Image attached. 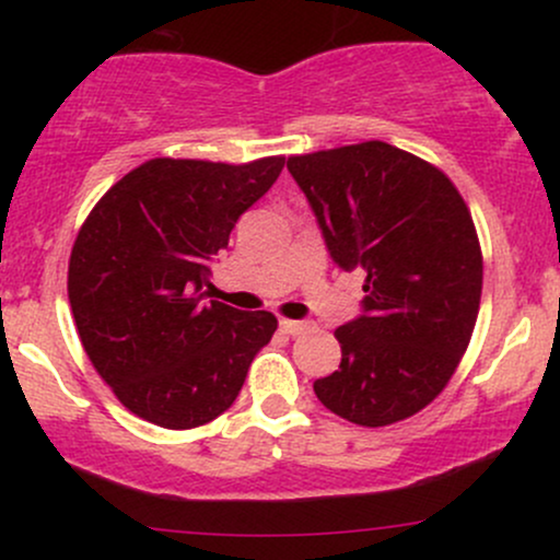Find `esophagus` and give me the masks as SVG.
Returning <instances> with one entry per match:
<instances>
[{
	"mask_svg": "<svg viewBox=\"0 0 560 560\" xmlns=\"http://www.w3.org/2000/svg\"><path fill=\"white\" fill-rule=\"evenodd\" d=\"M281 329L287 334H292V337H298V334H305L313 329V324H307V320H292V318H281Z\"/></svg>",
	"mask_w": 560,
	"mask_h": 560,
	"instance_id": "esophagus-1",
	"label": "esophagus"
}]
</instances>
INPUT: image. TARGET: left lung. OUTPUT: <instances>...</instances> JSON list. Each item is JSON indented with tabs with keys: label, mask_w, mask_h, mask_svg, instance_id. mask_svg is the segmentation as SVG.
Segmentation results:
<instances>
[{
	"label": "left lung",
	"mask_w": 560,
	"mask_h": 560,
	"mask_svg": "<svg viewBox=\"0 0 560 560\" xmlns=\"http://www.w3.org/2000/svg\"><path fill=\"white\" fill-rule=\"evenodd\" d=\"M287 168L339 266L365 273V316L339 326L342 363L313 384L358 427H389L447 387L471 342L481 247L468 205L427 160L387 141L292 155Z\"/></svg>",
	"instance_id": "8db88e82"
}]
</instances>
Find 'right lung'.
I'll return each mask as SVG.
<instances>
[{
	"label": "right lung",
	"instance_id": "1",
	"mask_svg": "<svg viewBox=\"0 0 560 560\" xmlns=\"http://www.w3.org/2000/svg\"><path fill=\"white\" fill-rule=\"evenodd\" d=\"M284 155L231 165L152 158L102 195L75 236L68 300L96 374L163 429L213 421L271 342L273 313L202 302L208 262L271 189Z\"/></svg>",
	"mask_w": 560,
	"mask_h": 560
}]
</instances>
